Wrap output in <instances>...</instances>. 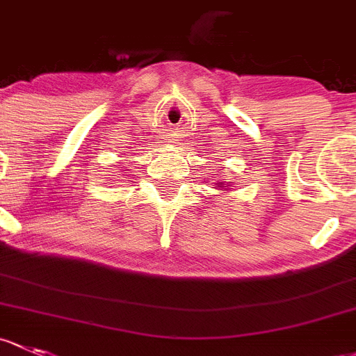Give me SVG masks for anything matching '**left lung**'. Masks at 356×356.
<instances>
[{
  "instance_id": "left-lung-1",
  "label": "left lung",
  "mask_w": 356,
  "mask_h": 356,
  "mask_svg": "<svg viewBox=\"0 0 356 356\" xmlns=\"http://www.w3.org/2000/svg\"><path fill=\"white\" fill-rule=\"evenodd\" d=\"M216 184H218V182H216ZM218 188H220V189H227L225 182H220V184H218Z\"/></svg>"
}]
</instances>
